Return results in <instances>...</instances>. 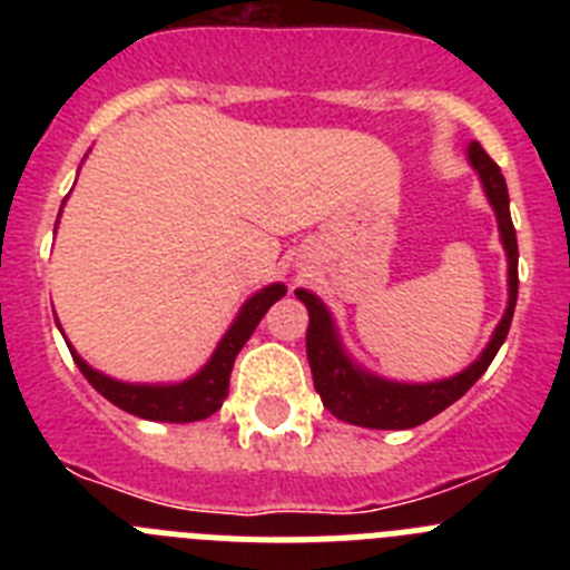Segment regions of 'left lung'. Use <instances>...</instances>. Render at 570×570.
Instances as JSON below:
<instances>
[{
	"mask_svg": "<svg viewBox=\"0 0 570 570\" xmlns=\"http://www.w3.org/2000/svg\"><path fill=\"white\" fill-rule=\"evenodd\" d=\"M468 163L480 176L482 190H485L488 203H491L493 214H497L500 242L508 256V305L500 325L493 328L485 351L460 374L436 382H396L367 371V367H362L354 356L347 354L328 305L316 294H311V291L296 288V299L305 302L311 316L305 347H308L314 387L316 394L322 396V405L328 407L336 420L360 428H380V431H402V428L422 425V422L440 414V411H445L448 405H454L468 387L485 374L497 351L505 342L513 320V308H517V288H520V276H517L520 250H517V230H513L511 208H508V185L505 176L500 174V165L482 150L480 142L468 145Z\"/></svg>",
	"mask_w": 570,
	"mask_h": 570,
	"instance_id": "obj_1",
	"label": "left lung"
}]
</instances>
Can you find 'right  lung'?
I'll use <instances>...</instances> for the list:
<instances>
[{"instance_id": "1", "label": "right lung", "mask_w": 570, "mask_h": 570, "mask_svg": "<svg viewBox=\"0 0 570 570\" xmlns=\"http://www.w3.org/2000/svg\"><path fill=\"white\" fill-rule=\"evenodd\" d=\"M285 294H288V288H285L282 282H274V285H265V288L256 291L254 296H248L245 305L239 308V314H236V320L230 322V328L225 331L223 340L216 342L210 360L205 362L194 376H188V380L183 382L114 380V376L102 374L97 367H90L88 362L73 351L70 342L68 347L70 354H73L77 367L85 374V380L97 387L105 400L114 402L116 407H122L128 414L154 422H199L208 420L210 414H216V411L223 407L225 396H228V382L230 371H234L236 354H239L242 345L250 340V334L256 331L262 316L268 314L271 305H274L276 299H282Z\"/></svg>"}]
</instances>
